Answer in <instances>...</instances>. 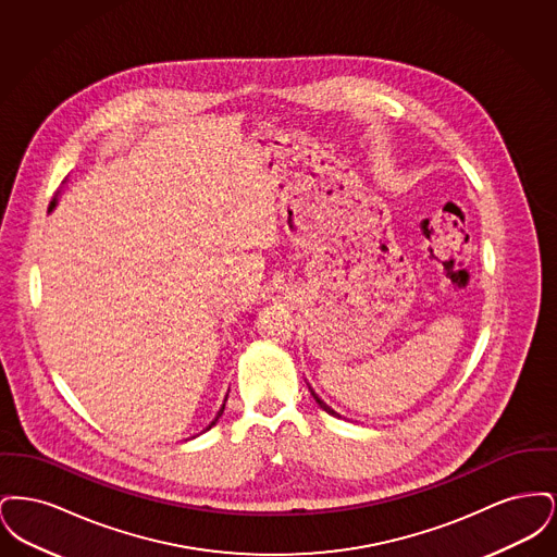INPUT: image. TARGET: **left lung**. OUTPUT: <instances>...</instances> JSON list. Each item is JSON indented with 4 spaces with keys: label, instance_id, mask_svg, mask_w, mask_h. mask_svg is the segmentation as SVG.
I'll return each instance as SVG.
<instances>
[{
    "label": "left lung",
    "instance_id": "8db88e82",
    "mask_svg": "<svg viewBox=\"0 0 557 557\" xmlns=\"http://www.w3.org/2000/svg\"><path fill=\"white\" fill-rule=\"evenodd\" d=\"M311 395H313V398H315V400H318V405H319V407H321V409H323V411H327V413H330V416H338V413H336V411H334V409H332V407H327V405H325V403H323V400H321V398H319L318 395H315V393H313V391H311Z\"/></svg>",
    "mask_w": 557,
    "mask_h": 557
}]
</instances>
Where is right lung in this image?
Wrapping results in <instances>:
<instances>
[{"mask_svg":"<svg viewBox=\"0 0 557 557\" xmlns=\"http://www.w3.org/2000/svg\"><path fill=\"white\" fill-rule=\"evenodd\" d=\"M53 207H55V198H53L52 205H50V211H52ZM225 400H227V398H225ZM223 409H225V405H223V407H221V409H219V413H216V418H214V420H212L211 425H209V428H207V430H211L212 425L216 424V420H219V418H221V413H223Z\"/></svg>","mask_w":557,"mask_h":557,"instance_id":"right-lung-1","label":"right lung"}]
</instances>
